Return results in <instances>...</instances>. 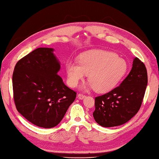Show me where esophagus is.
<instances>
[{
	"mask_svg": "<svg viewBox=\"0 0 159 159\" xmlns=\"http://www.w3.org/2000/svg\"><path fill=\"white\" fill-rule=\"evenodd\" d=\"M78 97L79 99L82 100V99H84V98H85V95H84V94H83V93H79L78 95Z\"/></svg>",
	"mask_w": 159,
	"mask_h": 159,
	"instance_id": "34e87169",
	"label": "esophagus"
}]
</instances>
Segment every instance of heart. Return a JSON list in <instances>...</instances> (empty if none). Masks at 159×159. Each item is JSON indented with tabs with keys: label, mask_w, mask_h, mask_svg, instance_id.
<instances>
[{
	"label": "heart",
	"mask_w": 159,
	"mask_h": 159,
	"mask_svg": "<svg viewBox=\"0 0 159 159\" xmlns=\"http://www.w3.org/2000/svg\"><path fill=\"white\" fill-rule=\"evenodd\" d=\"M126 61L116 54L103 50H91L83 53L80 63L70 62L66 65L68 81L75 87L88 75L90 85L98 93L113 89L126 74Z\"/></svg>",
	"instance_id": "b5f03b06"
}]
</instances>
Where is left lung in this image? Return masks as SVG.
Masks as SVG:
<instances>
[{
  "mask_svg": "<svg viewBox=\"0 0 159 159\" xmlns=\"http://www.w3.org/2000/svg\"><path fill=\"white\" fill-rule=\"evenodd\" d=\"M147 83V68L136 57L129 74L119 86L95 98L96 122L103 127H114L129 121L140 108Z\"/></svg>",
  "mask_w": 159,
  "mask_h": 159,
  "instance_id": "1",
  "label": "left lung"
}]
</instances>
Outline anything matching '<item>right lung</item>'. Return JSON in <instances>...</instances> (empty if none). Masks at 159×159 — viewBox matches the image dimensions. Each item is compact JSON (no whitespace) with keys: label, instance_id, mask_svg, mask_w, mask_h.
Returning <instances> with one entry per match:
<instances>
[{"label":"right lung","instance_id":"1","mask_svg":"<svg viewBox=\"0 0 159 159\" xmlns=\"http://www.w3.org/2000/svg\"><path fill=\"white\" fill-rule=\"evenodd\" d=\"M53 49L40 48L21 58L12 74L16 110L28 121L45 128L61 121L76 92L57 75L60 63Z\"/></svg>","mask_w":159,"mask_h":159}]
</instances>
